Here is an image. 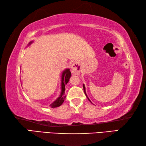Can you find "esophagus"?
Masks as SVG:
<instances>
[{
	"mask_svg": "<svg viewBox=\"0 0 146 146\" xmlns=\"http://www.w3.org/2000/svg\"><path fill=\"white\" fill-rule=\"evenodd\" d=\"M71 71L75 75H79L81 71V66L78 62H75L71 65Z\"/></svg>",
	"mask_w": 146,
	"mask_h": 146,
	"instance_id": "34e87169",
	"label": "esophagus"
}]
</instances>
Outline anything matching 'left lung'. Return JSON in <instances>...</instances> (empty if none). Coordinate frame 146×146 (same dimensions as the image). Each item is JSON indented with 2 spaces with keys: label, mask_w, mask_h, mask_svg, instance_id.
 Instances as JSON below:
<instances>
[{
  "label": "left lung",
  "mask_w": 146,
  "mask_h": 146,
  "mask_svg": "<svg viewBox=\"0 0 146 146\" xmlns=\"http://www.w3.org/2000/svg\"><path fill=\"white\" fill-rule=\"evenodd\" d=\"M83 90H84V92H85V95H86V97H87V98H88V100H89L90 102H91V103H92V102L90 101V99H89V98L88 97V96H87V95H86V90H85V85H84V84H83Z\"/></svg>",
  "instance_id": "obj_1"
}]
</instances>
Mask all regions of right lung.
Instances as JSON below:
<instances>
[{
	"mask_svg": "<svg viewBox=\"0 0 146 146\" xmlns=\"http://www.w3.org/2000/svg\"><path fill=\"white\" fill-rule=\"evenodd\" d=\"M33 41H31L29 42V44L27 46H29L31 44H32ZM71 76V72L70 71V69H66L64 70L63 73H62V75H61V92L60 95L59 96V97L54 102H52V103L49 105V107L51 108H55V107H60V105H62V104L63 103V102L64 100V98H66V95H65L64 92H65V85L67 84V83L69 82L70 77Z\"/></svg>",
	"mask_w": 146,
	"mask_h": 146,
	"instance_id": "1",
	"label": "right lung"
}]
</instances>
